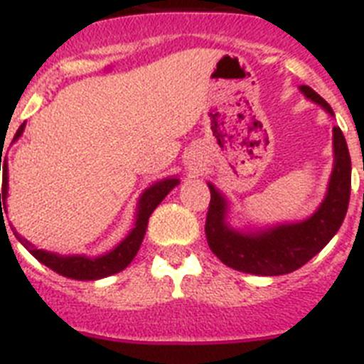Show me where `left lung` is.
<instances>
[{"label":"left lung","mask_w":364,"mask_h":364,"mask_svg":"<svg viewBox=\"0 0 364 364\" xmlns=\"http://www.w3.org/2000/svg\"><path fill=\"white\" fill-rule=\"evenodd\" d=\"M299 91L321 105L333 117L332 107L326 100L308 85H301ZM210 210L205 218V239L211 252L230 268L252 275H284L304 266L311 257L332 240L345 220L352 188V160L345 134L339 127H333V167L326 195L319 208L308 218L297 222H279L275 226L239 230L228 220L230 202L211 182Z\"/></svg>","instance_id":"1"}]
</instances>
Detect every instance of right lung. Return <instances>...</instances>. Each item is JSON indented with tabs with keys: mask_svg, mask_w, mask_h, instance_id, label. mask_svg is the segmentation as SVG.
I'll return each mask as SVG.
<instances>
[{
	"mask_svg": "<svg viewBox=\"0 0 364 364\" xmlns=\"http://www.w3.org/2000/svg\"><path fill=\"white\" fill-rule=\"evenodd\" d=\"M25 131V124L19 125V129L16 131L14 140L16 142ZM3 166V188L0 193V215L3 217V210L6 205V195H9V164L6 160H0V169ZM180 184V180L176 176H167V178L159 180L151 184L149 188L144 189V193L138 198L136 204V215H134V226L133 230L127 233L124 240L118 242V246H114L111 252L104 253V255L98 257H87V255H60V253L47 252V250H38L34 244L28 242L25 237L16 231V228H12L16 239L27 247L31 255L34 259H38L41 264H45L47 268H50L53 272L60 273L63 277L76 279V281H98V279L109 277V275H114V273L122 272L127 266L131 264V260L134 259V255L140 250V244L144 240V235L147 230V222H149L151 213L156 210V205L167 197V193L171 191L175 186ZM4 202V208H1V202Z\"/></svg>",
	"mask_w": 364,
	"mask_h": 364,
	"instance_id": "obj_1",
	"label": "right lung"
}]
</instances>
